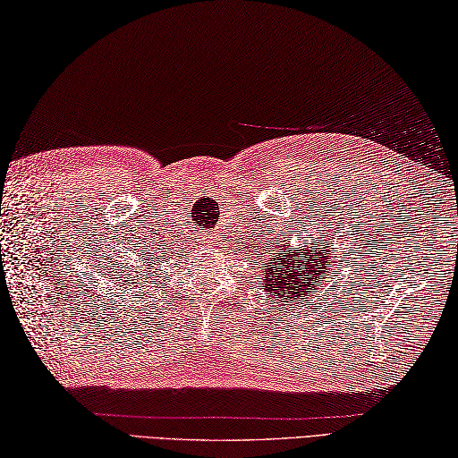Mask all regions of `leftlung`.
I'll return each mask as SVG.
<instances>
[{
  "instance_id": "obj_1",
  "label": "left lung",
  "mask_w": 458,
  "mask_h": 458,
  "mask_svg": "<svg viewBox=\"0 0 458 458\" xmlns=\"http://www.w3.org/2000/svg\"><path fill=\"white\" fill-rule=\"evenodd\" d=\"M321 249L325 250H313L311 247L306 249L303 257L300 252L290 249V242H284V245L276 250H268V267L262 272V282H264V290L270 293H278V296H284L286 300V293H292V300H306L310 293L318 292V284L325 280L327 276V264L331 259V252L327 247ZM303 250V249H301ZM290 300V301H292ZM293 306V303H292Z\"/></svg>"
}]
</instances>
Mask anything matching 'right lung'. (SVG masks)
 Wrapping results in <instances>:
<instances>
[{
	"label": "right lung",
	"instance_id": "right-lung-1",
	"mask_svg": "<svg viewBox=\"0 0 458 458\" xmlns=\"http://www.w3.org/2000/svg\"><path fill=\"white\" fill-rule=\"evenodd\" d=\"M140 272H143V268H140Z\"/></svg>",
	"mask_w": 458,
	"mask_h": 458
}]
</instances>
